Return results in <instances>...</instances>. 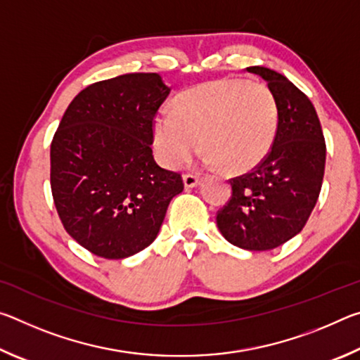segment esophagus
I'll use <instances>...</instances> for the list:
<instances>
[{
    "mask_svg": "<svg viewBox=\"0 0 360 360\" xmlns=\"http://www.w3.org/2000/svg\"><path fill=\"white\" fill-rule=\"evenodd\" d=\"M182 181H184L186 188H193V187H197L200 184L198 176L192 174V173H187V174L182 176Z\"/></svg>",
    "mask_w": 360,
    "mask_h": 360,
    "instance_id": "1",
    "label": "esophagus"
}]
</instances>
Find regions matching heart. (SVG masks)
<instances>
[{
	"mask_svg": "<svg viewBox=\"0 0 360 360\" xmlns=\"http://www.w3.org/2000/svg\"><path fill=\"white\" fill-rule=\"evenodd\" d=\"M279 109L264 82L216 79L182 92L174 111L162 109L152 124L154 146L167 168H179L200 148L210 167L243 174L259 167L275 144Z\"/></svg>",
	"mask_w": 360,
	"mask_h": 360,
	"instance_id": "obj_1",
	"label": "heart"
}]
</instances>
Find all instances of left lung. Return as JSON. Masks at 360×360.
<instances>
[{"label":"left lung","instance_id":"1","mask_svg":"<svg viewBox=\"0 0 360 360\" xmlns=\"http://www.w3.org/2000/svg\"><path fill=\"white\" fill-rule=\"evenodd\" d=\"M278 101L275 144L251 173L230 181L231 198L217 212L225 240L246 251H268L300 233L318 202L326 168V141L313 103L288 77L249 66Z\"/></svg>","mask_w":360,"mask_h":360}]
</instances>
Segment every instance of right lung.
Here are the masks:
<instances>
[{"mask_svg": "<svg viewBox=\"0 0 360 360\" xmlns=\"http://www.w3.org/2000/svg\"><path fill=\"white\" fill-rule=\"evenodd\" d=\"M157 72L84 89L51 144V187L65 230L98 257L125 259L157 238L181 174L152 155V124L169 95Z\"/></svg>", "mask_w": 360, "mask_h": 360, "instance_id": "obj_1", "label": "right lung"}]
</instances>
